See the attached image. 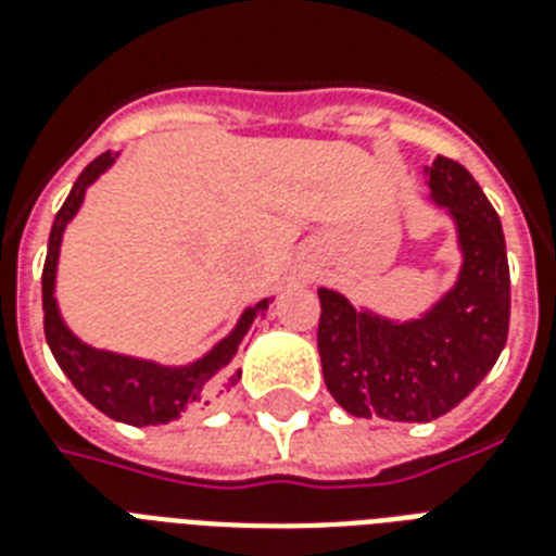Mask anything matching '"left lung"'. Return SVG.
<instances>
[{
  "instance_id": "1",
  "label": "left lung",
  "mask_w": 556,
  "mask_h": 556,
  "mask_svg": "<svg viewBox=\"0 0 556 556\" xmlns=\"http://www.w3.org/2000/svg\"><path fill=\"white\" fill-rule=\"evenodd\" d=\"M425 173L431 199L457 223L463 266L452 290L413 323L357 311L345 295L319 290L325 387L361 419H437L483 381L507 342L510 266L498 214L452 157L440 154Z\"/></svg>"
}]
</instances>
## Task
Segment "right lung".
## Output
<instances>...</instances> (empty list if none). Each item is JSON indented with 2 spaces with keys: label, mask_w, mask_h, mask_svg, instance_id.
Wrapping results in <instances>:
<instances>
[{
  "label": "right lung",
  "mask_w": 556,
  "mask_h": 556,
  "mask_svg": "<svg viewBox=\"0 0 556 556\" xmlns=\"http://www.w3.org/2000/svg\"><path fill=\"white\" fill-rule=\"evenodd\" d=\"M116 154L104 152L93 164L78 175L73 190L66 195L64 207L58 211L52 233H49V252H46L43 266V331L49 349L55 354L58 366L73 381V387L96 410L111 416L125 425L146 428V425H164V421L178 419L187 407H204L211 404L214 395L228 390L240 369H233L231 361L237 357V349L243 345L245 337L254 331V323L261 319L269 299H261L240 316V323L223 342H216L202 361L190 366H157L152 361H137L125 354L99 352L81 342L61 319L55 302V269L58 252H61V237H64L66 223L73 219L75 211L81 207L85 190L99 178V175L114 164Z\"/></svg>",
  "instance_id": "right-lung-1"
}]
</instances>
